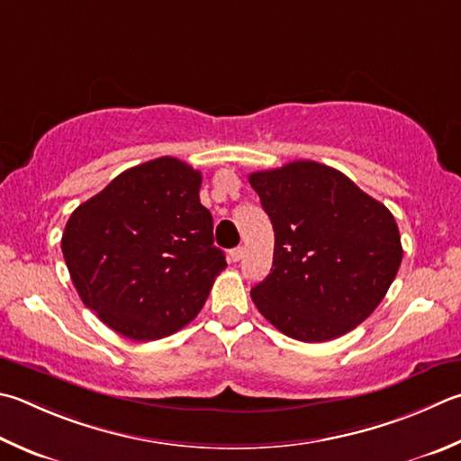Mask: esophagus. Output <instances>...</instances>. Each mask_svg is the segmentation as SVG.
Listing matches in <instances>:
<instances>
[{
	"instance_id": "34e87169",
	"label": "esophagus",
	"mask_w": 461,
	"mask_h": 461,
	"mask_svg": "<svg viewBox=\"0 0 461 461\" xmlns=\"http://www.w3.org/2000/svg\"><path fill=\"white\" fill-rule=\"evenodd\" d=\"M244 254H246V249H244V248H233L231 252H230V258L233 259V262H240V259L244 258Z\"/></svg>"
}]
</instances>
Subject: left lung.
<instances>
[{
    "label": "left lung",
    "instance_id": "1",
    "mask_svg": "<svg viewBox=\"0 0 461 461\" xmlns=\"http://www.w3.org/2000/svg\"><path fill=\"white\" fill-rule=\"evenodd\" d=\"M274 228V262L252 288L267 322L290 339H339L379 306L403 258L395 217L347 175L294 161L249 175Z\"/></svg>",
    "mask_w": 461,
    "mask_h": 461
}]
</instances>
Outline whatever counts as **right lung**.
Masks as SVG:
<instances>
[{
    "mask_svg": "<svg viewBox=\"0 0 461 461\" xmlns=\"http://www.w3.org/2000/svg\"><path fill=\"white\" fill-rule=\"evenodd\" d=\"M199 187L194 167L158 157L114 177L66 223L74 288L122 337L149 342L183 329L228 266Z\"/></svg>",
    "mask_w": 461,
    "mask_h": 461,
    "instance_id": "right-lung-1",
    "label": "right lung"
}]
</instances>
